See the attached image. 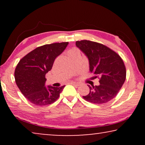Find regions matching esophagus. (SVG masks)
Here are the masks:
<instances>
[{
	"instance_id": "1",
	"label": "esophagus",
	"mask_w": 145,
	"mask_h": 145,
	"mask_svg": "<svg viewBox=\"0 0 145 145\" xmlns=\"http://www.w3.org/2000/svg\"><path fill=\"white\" fill-rule=\"evenodd\" d=\"M70 84H72V85H75V86H79V83L78 82H73V81H71L70 82Z\"/></svg>"
}]
</instances>
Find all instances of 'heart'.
<instances>
[{"mask_svg": "<svg viewBox=\"0 0 145 145\" xmlns=\"http://www.w3.org/2000/svg\"><path fill=\"white\" fill-rule=\"evenodd\" d=\"M76 52H78V51H77V49L76 48H72V49H70V50H69V51H68L69 56H70L71 54H72V53H76Z\"/></svg>", "mask_w": 145, "mask_h": 145, "instance_id": "b5f03b06", "label": "heart"}]
</instances>
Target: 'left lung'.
<instances>
[{
    "label": "left lung",
    "instance_id": "8db88e82",
    "mask_svg": "<svg viewBox=\"0 0 145 145\" xmlns=\"http://www.w3.org/2000/svg\"><path fill=\"white\" fill-rule=\"evenodd\" d=\"M76 45L88 57L90 71L100 79L98 86H90V92L82 96L96 104L110 102L116 96L126 78V69L121 57L102 43L89 40L77 41Z\"/></svg>",
    "mask_w": 145,
    "mask_h": 145
}]
</instances>
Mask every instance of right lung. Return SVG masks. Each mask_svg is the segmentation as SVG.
<instances>
[{"mask_svg":"<svg viewBox=\"0 0 145 145\" xmlns=\"http://www.w3.org/2000/svg\"><path fill=\"white\" fill-rule=\"evenodd\" d=\"M69 42L54 43L38 47L20 60L14 71V78L22 94L36 106L54 103L65 86H45V74L52 69L57 57L61 54Z\"/></svg>","mask_w":145,"mask_h":145,"instance_id":"right-lung-1","label":"right lung"}]
</instances>
